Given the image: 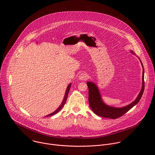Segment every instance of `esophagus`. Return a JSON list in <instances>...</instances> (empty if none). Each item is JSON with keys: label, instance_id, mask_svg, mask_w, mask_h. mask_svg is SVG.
I'll return each instance as SVG.
<instances>
[{"label": "esophagus", "instance_id": "34e87169", "mask_svg": "<svg viewBox=\"0 0 155 155\" xmlns=\"http://www.w3.org/2000/svg\"><path fill=\"white\" fill-rule=\"evenodd\" d=\"M88 75L85 73H82L78 76V78L80 80H86L88 79Z\"/></svg>", "mask_w": 155, "mask_h": 155}]
</instances>
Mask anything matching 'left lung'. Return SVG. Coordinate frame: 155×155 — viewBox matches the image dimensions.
I'll list each match as a JSON object with an SVG mask.
<instances>
[{
  "label": "left lung",
  "instance_id": "8db88e82",
  "mask_svg": "<svg viewBox=\"0 0 155 155\" xmlns=\"http://www.w3.org/2000/svg\"><path fill=\"white\" fill-rule=\"evenodd\" d=\"M130 53L135 54V53L130 51ZM142 68H143V75H142V86L141 90L137 96V98L132 103L129 105L123 107H115L109 106L105 104L102 99L101 93L99 92V88L97 85L93 81H87V85L89 89V97H88V101H89V104L93 111V112L97 115L104 118L116 119L120 118L127 112H128L130 109H131L134 106H135L140 100L145 87L144 83V69L143 66L140 61Z\"/></svg>",
  "mask_w": 155,
  "mask_h": 155
}]
</instances>
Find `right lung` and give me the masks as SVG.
Returning a JSON list of instances; mask_svg holds the SVG:
<instances>
[{"label":"right lung","instance_id":"obj_1","mask_svg":"<svg viewBox=\"0 0 155 155\" xmlns=\"http://www.w3.org/2000/svg\"><path fill=\"white\" fill-rule=\"evenodd\" d=\"M71 84H72V83H70V84L68 85V87H67V90H66V91H65V95H64V97L63 101H62V102L61 104L59 105V107H58V108L55 110V111H54V112H53V113H51V114H49V115H47L46 117L52 116V115H54V114H57V113L59 111V110L62 108V107L64 105V104H65V102H66V100H67V99H68V94H69V90H70V88H71Z\"/></svg>","mask_w":155,"mask_h":155}]
</instances>
